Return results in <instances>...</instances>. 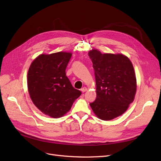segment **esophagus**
<instances>
[{"label":"esophagus","mask_w":161,"mask_h":161,"mask_svg":"<svg viewBox=\"0 0 161 161\" xmlns=\"http://www.w3.org/2000/svg\"><path fill=\"white\" fill-rule=\"evenodd\" d=\"M87 89L86 87H83V88L81 89V91L82 92H85L86 91H87Z\"/></svg>","instance_id":"obj_1"}]
</instances>
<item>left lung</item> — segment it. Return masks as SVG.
Instances as JSON below:
<instances>
[{
    "instance_id": "obj_1",
    "label": "left lung",
    "mask_w": 161,
    "mask_h": 161,
    "mask_svg": "<svg viewBox=\"0 0 161 161\" xmlns=\"http://www.w3.org/2000/svg\"><path fill=\"white\" fill-rule=\"evenodd\" d=\"M96 80L97 98L90 106L99 119L109 121L122 115L133 102L136 79L129 58L122 54L89 52Z\"/></svg>"
}]
</instances>
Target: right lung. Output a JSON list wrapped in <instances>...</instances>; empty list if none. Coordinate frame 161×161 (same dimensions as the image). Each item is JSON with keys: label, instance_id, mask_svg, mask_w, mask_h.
Here are the masks:
<instances>
[{"label": "right lung", "instance_id": "obj_1", "mask_svg": "<svg viewBox=\"0 0 161 161\" xmlns=\"http://www.w3.org/2000/svg\"><path fill=\"white\" fill-rule=\"evenodd\" d=\"M71 53L42 54L31 63L27 75L31 98L40 110L53 118L69 112L74 100L81 94L66 75Z\"/></svg>", "mask_w": 161, "mask_h": 161}]
</instances>
